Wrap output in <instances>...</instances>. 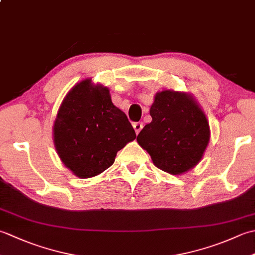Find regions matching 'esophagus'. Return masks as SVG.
I'll list each match as a JSON object with an SVG mask.
<instances>
[{"mask_svg": "<svg viewBox=\"0 0 255 255\" xmlns=\"http://www.w3.org/2000/svg\"><path fill=\"white\" fill-rule=\"evenodd\" d=\"M132 127L134 129V132L138 134L140 132V130H141V129H142V123H134L132 125Z\"/></svg>", "mask_w": 255, "mask_h": 255, "instance_id": "1", "label": "esophagus"}]
</instances>
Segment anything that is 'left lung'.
<instances>
[{
    "instance_id": "1",
    "label": "left lung",
    "mask_w": 255,
    "mask_h": 255,
    "mask_svg": "<svg viewBox=\"0 0 255 255\" xmlns=\"http://www.w3.org/2000/svg\"><path fill=\"white\" fill-rule=\"evenodd\" d=\"M152 121L139 132L137 142L158 169L182 175L203 159L210 139L208 119L192 94L156 92L150 107Z\"/></svg>"
}]
</instances>
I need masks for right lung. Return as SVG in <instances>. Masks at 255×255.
<instances>
[{"label":"right lung","instance_id":"add662e5","mask_svg":"<svg viewBox=\"0 0 255 255\" xmlns=\"http://www.w3.org/2000/svg\"><path fill=\"white\" fill-rule=\"evenodd\" d=\"M52 130L59 158L80 178L101 174L114 163L118 151L136 139L126 114L113 104L110 90L92 79L68 92Z\"/></svg>","mask_w":255,"mask_h":255}]
</instances>
